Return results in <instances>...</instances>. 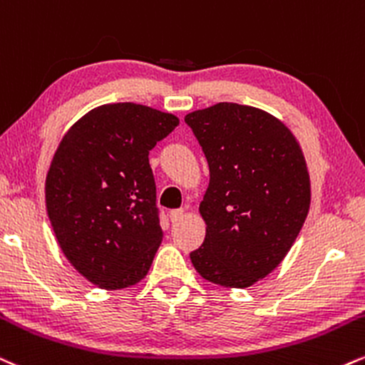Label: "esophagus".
Returning <instances> with one entry per match:
<instances>
[{
	"label": "esophagus",
	"instance_id": "esophagus-1",
	"mask_svg": "<svg viewBox=\"0 0 365 365\" xmlns=\"http://www.w3.org/2000/svg\"><path fill=\"white\" fill-rule=\"evenodd\" d=\"M182 217H183V209L170 210V221L171 222H178Z\"/></svg>",
	"mask_w": 365,
	"mask_h": 365
}]
</instances>
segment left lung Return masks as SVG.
<instances>
[{"instance_id": "1", "label": "left lung", "mask_w": 365, "mask_h": 365, "mask_svg": "<svg viewBox=\"0 0 365 365\" xmlns=\"http://www.w3.org/2000/svg\"><path fill=\"white\" fill-rule=\"evenodd\" d=\"M209 165L205 240L190 253L209 282L245 289L277 269L309 212L302 149L277 117L221 102L185 115Z\"/></svg>"}]
</instances>
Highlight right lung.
Masks as SVG:
<instances>
[{
    "mask_svg": "<svg viewBox=\"0 0 365 365\" xmlns=\"http://www.w3.org/2000/svg\"><path fill=\"white\" fill-rule=\"evenodd\" d=\"M180 124L173 113L107 103L74 122L46 178L52 230L69 263L102 289L146 277L163 240L149 151Z\"/></svg>",
    "mask_w": 365,
    "mask_h": 365,
    "instance_id": "1",
    "label": "right lung"
}]
</instances>
